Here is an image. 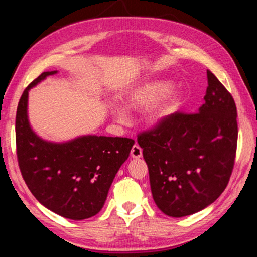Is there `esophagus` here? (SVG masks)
<instances>
[{
  "mask_svg": "<svg viewBox=\"0 0 257 257\" xmlns=\"http://www.w3.org/2000/svg\"><path fill=\"white\" fill-rule=\"evenodd\" d=\"M130 154H132L133 158L138 159V158H141L142 156H143V150L141 149L140 145L135 144V145H134L133 148H132V151H130Z\"/></svg>",
  "mask_w": 257,
  "mask_h": 257,
  "instance_id": "esophagus-1",
  "label": "esophagus"
}]
</instances>
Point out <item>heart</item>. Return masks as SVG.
I'll return each instance as SVG.
<instances>
[{"instance_id":"obj_1","label":"heart","mask_w":257,"mask_h":257,"mask_svg":"<svg viewBox=\"0 0 257 257\" xmlns=\"http://www.w3.org/2000/svg\"><path fill=\"white\" fill-rule=\"evenodd\" d=\"M168 81H152L136 88L127 99V107L134 111L149 109L148 120L151 124L158 125L172 116L181 104V97L176 91H169ZM113 115L121 123H127L128 114L122 108H114Z\"/></svg>"}]
</instances>
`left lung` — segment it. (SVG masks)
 I'll return each mask as SVG.
<instances>
[{"label": "left lung", "instance_id": "left-lung-1", "mask_svg": "<svg viewBox=\"0 0 257 257\" xmlns=\"http://www.w3.org/2000/svg\"><path fill=\"white\" fill-rule=\"evenodd\" d=\"M207 77L205 103L199 112H175L164 123L137 135L154 202L172 217L187 216L213 203L233 170L237 107L209 70Z\"/></svg>", "mask_w": 257, "mask_h": 257}]
</instances>
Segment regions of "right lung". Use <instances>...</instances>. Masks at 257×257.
<instances>
[{"label":"right lung","instance_id":"right-lung-1","mask_svg":"<svg viewBox=\"0 0 257 257\" xmlns=\"http://www.w3.org/2000/svg\"><path fill=\"white\" fill-rule=\"evenodd\" d=\"M57 71L43 72L24 90L16 114V148L22 176L40 203L81 221L98 214L135 141L89 135L50 143L35 135L27 119L28 90Z\"/></svg>","mask_w":257,"mask_h":257}]
</instances>
